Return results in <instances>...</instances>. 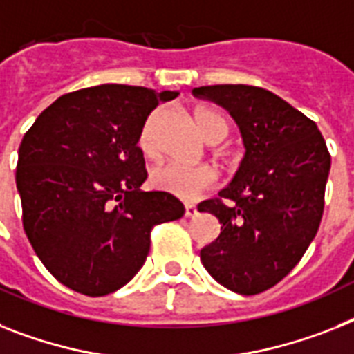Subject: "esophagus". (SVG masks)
<instances>
[{"instance_id":"1","label":"esophagus","mask_w":354,"mask_h":354,"mask_svg":"<svg viewBox=\"0 0 354 354\" xmlns=\"http://www.w3.org/2000/svg\"><path fill=\"white\" fill-rule=\"evenodd\" d=\"M184 215H186V217H195V215H197V208H195L194 204H186V206H184Z\"/></svg>"}]
</instances>
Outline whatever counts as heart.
Masks as SVG:
<instances>
[{
	"instance_id": "1",
	"label": "heart",
	"mask_w": 354,
	"mask_h": 354,
	"mask_svg": "<svg viewBox=\"0 0 354 354\" xmlns=\"http://www.w3.org/2000/svg\"><path fill=\"white\" fill-rule=\"evenodd\" d=\"M153 122L156 115L146 122L141 133V150L146 156H156V141H153ZM197 124L203 136L209 142H221L227 136V122L221 113L213 110H198ZM151 184L166 194L184 201H194L204 189L212 188L217 183V174L208 166H186L179 162L157 166L150 175Z\"/></svg>"
}]
</instances>
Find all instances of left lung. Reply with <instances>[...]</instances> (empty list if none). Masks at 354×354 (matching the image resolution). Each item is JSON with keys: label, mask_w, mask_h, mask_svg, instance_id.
<instances>
[{"label": "left lung", "mask_w": 354, "mask_h": 354, "mask_svg": "<svg viewBox=\"0 0 354 354\" xmlns=\"http://www.w3.org/2000/svg\"><path fill=\"white\" fill-rule=\"evenodd\" d=\"M194 93L226 108L246 148L218 192L227 203L198 204L223 224L201 262L224 288L262 293L299 264L317 235L331 156L317 124L270 90L212 84Z\"/></svg>", "instance_id": "8db88e82"}]
</instances>
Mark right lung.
Instances as JSON below:
<instances>
[{"instance_id": "add662e5", "label": "right lung", "mask_w": 354, "mask_h": 354, "mask_svg": "<svg viewBox=\"0 0 354 354\" xmlns=\"http://www.w3.org/2000/svg\"><path fill=\"white\" fill-rule=\"evenodd\" d=\"M179 95L130 84L65 93L39 113L17 151L23 227L39 261L88 297L130 282L150 251L151 227L184 206L166 192H141L139 148L146 118Z\"/></svg>"}]
</instances>
